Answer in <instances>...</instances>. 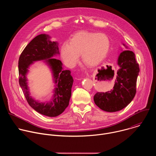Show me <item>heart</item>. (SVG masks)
<instances>
[{
    "instance_id": "b5f03b06",
    "label": "heart",
    "mask_w": 156,
    "mask_h": 156,
    "mask_svg": "<svg viewBox=\"0 0 156 156\" xmlns=\"http://www.w3.org/2000/svg\"><path fill=\"white\" fill-rule=\"evenodd\" d=\"M110 47V39L105 34L81 31L73 36L69 44H62L60 52L62 60L69 67H74L81 54L84 63L94 66L105 58Z\"/></svg>"
}]
</instances>
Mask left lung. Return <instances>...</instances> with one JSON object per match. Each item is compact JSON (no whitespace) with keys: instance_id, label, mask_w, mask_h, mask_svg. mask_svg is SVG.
Returning <instances> with one entry per match:
<instances>
[{"instance_id":"left-lung-1","label":"left lung","mask_w":156,"mask_h":156,"mask_svg":"<svg viewBox=\"0 0 156 156\" xmlns=\"http://www.w3.org/2000/svg\"><path fill=\"white\" fill-rule=\"evenodd\" d=\"M118 65L120 69L112 90L105 93L98 92L94 96L96 105L108 112H117L126 107L136 93L140 67L134 52L123 51L119 57Z\"/></svg>"}]
</instances>
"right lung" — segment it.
Returning a JSON list of instances; mask_svg holds the SVG:
<instances>
[{"mask_svg":"<svg viewBox=\"0 0 156 156\" xmlns=\"http://www.w3.org/2000/svg\"><path fill=\"white\" fill-rule=\"evenodd\" d=\"M50 37L41 34L35 37L21 52L18 60L19 84L29 105L36 112L48 117L61 114L69 104L72 95L73 80L70 70H63L60 60L52 58L59 54L58 44L51 41ZM46 59L52 69L55 82L57 84L55 93L50 102L42 103L36 101L29 96L26 75L29 65L33 61Z\"/></svg>","mask_w":156,"mask_h":156,"instance_id":"right-lung-1","label":"right lung"}]
</instances>
